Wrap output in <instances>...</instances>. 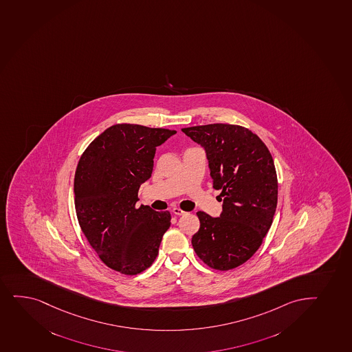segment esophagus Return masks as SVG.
<instances>
[{"label": "esophagus", "mask_w": 352, "mask_h": 352, "mask_svg": "<svg viewBox=\"0 0 352 352\" xmlns=\"http://www.w3.org/2000/svg\"><path fill=\"white\" fill-rule=\"evenodd\" d=\"M172 212H173L175 215H184V214H186L185 210H180V208H178V207H175V208H173L172 210Z\"/></svg>", "instance_id": "esophagus-1"}]
</instances>
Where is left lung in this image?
Masks as SVG:
<instances>
[{
    "mask_svg": "<svg viewBox=\"0 0 352 352\" xmlns=\"http://www.w3.org/2000/svg\"><path fill=\"white\" fill-rule=\"evenodd\" d=\"M182 132L205 150L222 212H198L194 250L217 270L236 268L256 252L273 223L277 177L273 157L255 133L230 124L185 127Z\"/></svg>",
    "mask_w": 352,
    "mask_h": 352,
    "instance_id": "left-lung-1",
    "label": "left lung"
}]
</instances>
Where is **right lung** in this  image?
Wrapping results in <instances>:
<instances>
[{"label":"right lung","mask_w":352,"mask_h":352,"mask_svg":"<svg viewBox=\"0 0 352 352\" xmlns=\"http://www.w3.org/2000/svg\"><path fill=\"white\" fill-rule=\"evenodd\" d=\"M177 131L117 124L84 151L75 174L79 226L100 260L113 270L137 275L158 255L170 214L137 207L138 190L153 170L157 146Z\"/></svg>","instance_id":"1"}]
</instances>
